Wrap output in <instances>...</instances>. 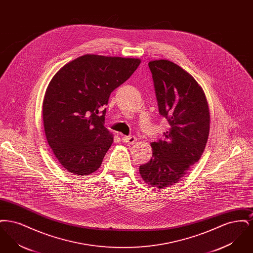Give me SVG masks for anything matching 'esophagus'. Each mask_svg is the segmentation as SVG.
Instances as JSON below:
<instances>
[{"label":"esophagus","mask_w":253,"mask_h":253,"mask_svg":"<svg viewBox=\"0 0 253 253\" xmlns=\"http://www.w3.org/2000/svg\"><path fill=\"white\" fill-rule=\"evenodd\" d=\"M122 141H123L124 143H128V144H134V143L136 142V137H135V136H132V135H130V136H123V137H122Z\"/></svg>","instance_id":"obj_1"}]
</instances>
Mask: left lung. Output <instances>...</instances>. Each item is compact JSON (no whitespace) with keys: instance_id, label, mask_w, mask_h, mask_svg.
<instances>
[{"instance_id":"obj_1","label":"left lung","mask_w":253,"mask_h":253,"mask_svg":"<svg viewBox=\"0 0 253 253\" xmlns=\"http://www.w3.org/2000/svg\"><path fill=\"white\" fill-rule=\"evenodd\" d=\"M159 114L168 121L165 138L152 142L153 157L139 167L142 179L154 188L174 185L204 152L210 132V109L202 87L193 76L167 60H152Z\"/></svg>"}]
</instances>
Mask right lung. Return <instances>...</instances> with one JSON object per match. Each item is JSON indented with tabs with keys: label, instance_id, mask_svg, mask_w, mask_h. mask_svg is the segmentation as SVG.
<instances>
[{
	"label": "right lung",
	"instance_id": "1",
	"mask_svg": "<svg viewBox=\"0 0 253 253\" xmlns=\"http://www.w3.org/2000/svg\"><path fill=\"white\" fill-rule=\"evenodd\" d=\"M141 60L84 55L63 65L50 81L42 102L44 132L60 165L76 175L101 166L114 135L104 127L111 93L125 83Z\"/></svg>",
	"mask_w": 253,
	"mask_h": 253
}]
</instances>
